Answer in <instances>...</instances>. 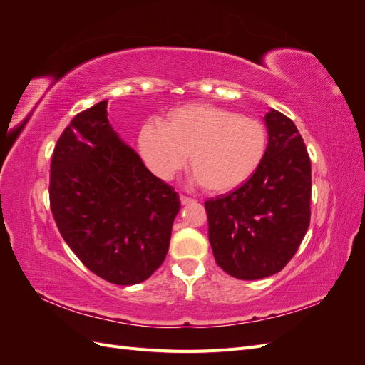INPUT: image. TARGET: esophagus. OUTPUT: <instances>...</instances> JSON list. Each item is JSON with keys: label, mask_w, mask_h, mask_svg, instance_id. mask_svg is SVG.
I'll list each match as a JSON object with an SVG mask.
<instances>
[{"label": "esophagus", "mask_w": 365, "mask_h": 365, "mask_svg": "<svg viewBox=\"0 0 365 365\" xmlns=\"http://www.w3.org/2000/svg\"><path fill=\"white\" fill-rule=\"evenodd\" d=\"M180 201H181V205H187V204H192V202H195L192 197H189V196H184V195H181L180 196Z\"/></svg>", "instance_id": "1"}]
</instances>
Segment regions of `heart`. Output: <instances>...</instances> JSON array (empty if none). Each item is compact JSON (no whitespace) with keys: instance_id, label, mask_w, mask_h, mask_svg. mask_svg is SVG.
I'll return each mask as SVG.
<instances>
[{"instance_id":"heart-1","label":"heart","mask_w":365,"mask_h":365,"mask_svg":"<svg viewBox=\"0 0 365 365\" xmlns=\"http://www.w3.org/2000/svg\"><path fill=\"white\" fill-rule=\"evenodd\" d=\"M268 148V132L259 118L213 105H185L170 111L161 126L148 123L138 149L150 172L169 181L190 170L210 193L237 189L256 173Z\"/></svg>"}]
</instances>
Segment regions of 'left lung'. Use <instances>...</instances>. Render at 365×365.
Wrapping results in <instances>:
<instances>
[{"label": "left lung", "instance_id": "8db88e82", "mask_svg": "<svg viewBox=\"0 0 365 365\" xmlns=\"http://www.w3.org/2000/svg\"><path fill=\"white\" fill-rule=\"evenodd\" d=\"M268 148L237 190L205 202L208 240L231 277L257 280L282 271L311 220V160L294 121L269 109Z\"/></svg>", "mask_w": 365, "mask_h": 365}]
</instances>
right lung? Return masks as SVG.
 Returning a JSON list of instances; mask_svg holds the SVG:
<instances>
[{
	"mask_svg": "<svg viewBox=\"0 0 365 365\" xmlns=\"http://www.w3.org/2000/svg\"><path fill=\"white\" fill-rule=\"evenodd\" d=\"M108 101L77 114L54 148L50 207L85 267L114 284L149 279L169 251L180 197L108 121Z\"/></svg>",
	"mask_w": 365,
	"mask_h": 365,
	"instance_id": "add662e5",
	"label": "right lung"
}]
</instances>
